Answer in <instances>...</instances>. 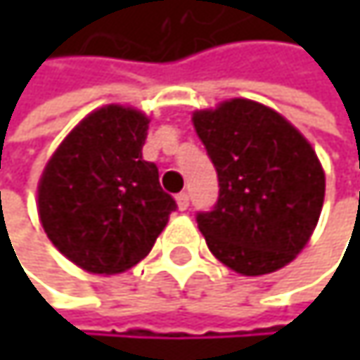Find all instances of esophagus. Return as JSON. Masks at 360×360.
<instances>
[{
  "mask_svg": "<svg viewBox=\"0 0 360 360\" xmlns=\"http://www.w3.org/2000/svg\"><path fill=\"white\" fill-rule=\"evenodd\" d=\"M177 206H179V210H187V206H189V195L183 191L177 195Z\"/></svg>",
  "mask_w": 360,
  "mask_h": 360,
  "instance_id": "esophagus-1",
  "label": "esophagus"
}]
</instances>
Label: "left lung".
Here are the masks:
<instances>
[{
	"label": "left lung",
	"instance_id": "left-lung-1",
	"mask_svg": "<svg viewBox=\"0 0 360 360\" xmlns=\"http://www.w3.org/2000/svg\"><path fill=\"white\" fill-rule=\"evenodd\" d=\"M219 177V200L195 221L210 252L242 275H266L296 258L325 198L321 162L281 114L252 100L193 112Z\"/></svg>",
	"mask_w": 360,
	"mask_h": 360
}]
</instances>
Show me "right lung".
Wrapping results in <instances>:
<instances>
[{"label": "right lung", "instance_id": "obj_1", "mask_svg": "<svg viewBox=\"0 0 360 360\" xmlns=\"http://www.w3.org/2000/svg\"><path fill=\"white\" fill-rule=\"evenodd\" d=\"M148 116L110 104L85 116L49 158L37 189L51 244L81 269L114 275L152 250L177 208L143 160Z\"/></svg>", "mask_w": 360, "mask_h": 360}]
</instances>
